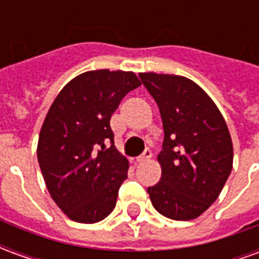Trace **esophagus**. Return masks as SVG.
Returning <instances> with one entry per match:
<instances>
[{
  "instance_id": "1",
  "label": "esophagus",
  "mask_w": 259,
  "mask_h": 259,
  "mask_svg": "<svg viewBox=\"0 0 259 259\" xmlns=\"http://www.w3.org/2000/svg\"><path fill=\"white\" fill-rule=\"evenodd\" d=\"M151 157H152L151 150H146V151L141 154L140 157L136 158V161H137V162H146V161H148Z\"/></svg>"
}]
</instances>
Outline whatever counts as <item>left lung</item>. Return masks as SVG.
Instances as JSON below:
<instances>
[{
	"label": "left lung",
	"instance_id": "left-lung-1",
	"mask_svg": "<svg viewBox=\"0 0 259 259\" xmlns=\"http://www.w3.org/2000/svg\"><path fill=\"white\" fill-rule=\"evenodd\" d=\"M162 118L161 180L147 191L154 208L174 221H191L215 202L233 168L228 124L211 97L178 74L139 73Z\"/></svg>",
	"mask_w": 259,
	"mask_h": 259
}]
</instances>
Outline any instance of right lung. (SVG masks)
Masks as SVG:
<instances>
[{"label":"right lung","instance_id":"right-lung-1","mask_svg":"<svg viewBox=\"0 0 259 259\" xmlns=\"http://www.w3.org/2000/svg\"><path fill=\"white\" fill-rule=\"evenodd\" d=\"M139 85L133 72L90 70L70 80L48 109L37 158L48 193L74 222H100L116 205L129 161L113 144L109 120Z\"/></svg>","mask_w":259,"mask_h":259}]
</instances>
